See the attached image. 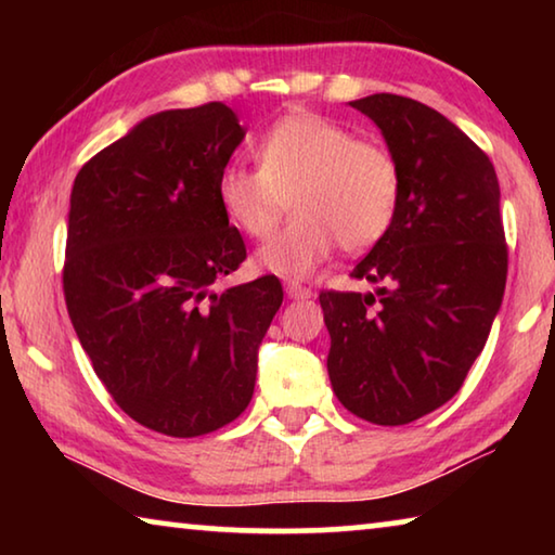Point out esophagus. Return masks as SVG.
<instances>
[{
	"mask_svg": "<svg viewBox=\"0 0 555 555\" xmlns=\"http://www.w3.org/2000/svg\"><path fill=\"white\" fill-rule=\"evenodd\" d=\"M286 294H288V298H311V288H306V286H300L298 281H286Z\"/></svg>",
	"mask_w": 555,
	"mask_h": 555,
	"instance_id": "34e87169",
	"label": "esophagus"
}]
</instances>
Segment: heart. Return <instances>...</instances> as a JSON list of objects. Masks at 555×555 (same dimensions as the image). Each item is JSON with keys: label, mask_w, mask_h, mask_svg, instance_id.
Wrapping results in <instances>:
<instances>
[{"label": "heart", "mask_w": 555, "mask_h": 555, "mask_svg": "<svg viewBox=\"0 0 555 555\" xmlns=\"http://www.w3.org/2000/svg\"><path fill=\"white\" fill-rule=\"evenodd\" d=\"M259 168L224 166L215 195L247 237L264 240L294 195V212L257 251V264L304 279L333 255L364 251L389 232L401 203V166L389 149L362 142L350 129L313 112H294L267 129Z\"/></svg>", "instance_id": "obj_1"}]
</instances>
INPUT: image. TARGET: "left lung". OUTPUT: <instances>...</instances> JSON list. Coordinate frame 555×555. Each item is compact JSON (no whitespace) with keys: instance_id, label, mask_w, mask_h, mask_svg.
I'll use <instances>...</instances> for the list:
<instances>
[{"instance_id":"1","label":"left lung","mask_w":555,"mask_h":555,"mask_svg":"<svg viewBox=\"0 0 555 555\" xmlns=\"http://www.w3.org/2000/svg\"><path fill=\"white\" fill-rule=\"evenodd\" d=\"M401 166L389 232L352 269L374 294L323 291L327 374L347 411L403 426L450 401L502 306L506 244L500 181L453 121L401 95L352 100Z\"/></svg>"}]
</instances>
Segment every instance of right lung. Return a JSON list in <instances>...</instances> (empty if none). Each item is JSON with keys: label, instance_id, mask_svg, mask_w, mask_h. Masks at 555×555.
<instances>
[{"label": "right lung", "instance_id": "1", "mask_svg": "<svg viewBox=\"0 0 555 555\" xmlns=\"http://www.w3.org/2000/svg\"><path fill=\"white\" fill-rule=\"evenodd\" d=\"M244 129L222 102L139 121L75 176L63 291L75 335L117 406L195 438L247 409L276 276L215 294L247 249L215 183Z\"/></svg>", "mask_w": 555, "mask_h": 555}]
</instances>
